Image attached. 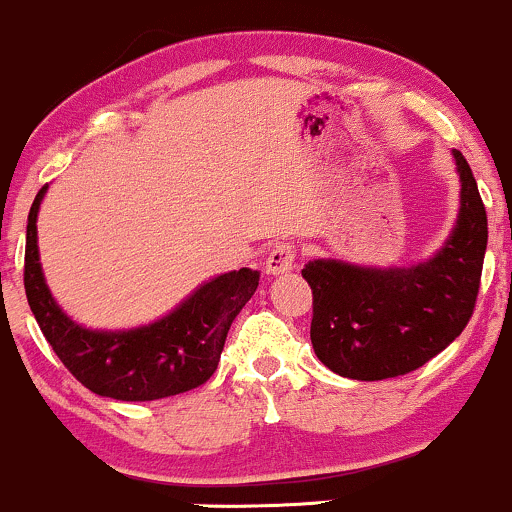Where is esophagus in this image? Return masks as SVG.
Masks as SVG:
<instances>
[{"mask_svg":"<svg viewBox=\"0 0 512 512\" xmlns=\"http://www.w3.org/2000/svg\"><path fill=\"white\" fill-rule=\"evenodd\" d=\"M293 260H296V255H293V245L291 243H276L272 252L267 255V264H264V269H267V274H286L293 269Z\"/></svg>","mask_w":512,"mask_h":512,"instance_id":"esophagus-1","label":"esophagus"}]
</instances>
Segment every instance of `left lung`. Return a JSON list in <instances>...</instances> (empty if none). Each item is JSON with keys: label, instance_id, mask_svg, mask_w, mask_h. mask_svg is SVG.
Here are the masks:
<instances>
[{"label": "left lung", "instance_id": "obj_1", "mask_svg": "<svg viewBox=\"0 0 512 512\" xmlns=\"http://www.w3.org/2000/svg\"><path fill=\"white\" fill-rule=\"evenodd\" d=\"M460 211L448 240L407 267H370L310 260L303 279L313 289L310 342L332 373L385 380L411 373L460 337L477 303L484 267L486 209L460 151Z\"/></svg>", "mask_w": 512, "mask_h": 512}]
</instances>
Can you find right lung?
<instances>
[{"mask_svg": "<svg viewBox=\"0 0 512 512\" xmlns=\"http://www.w3.org/2000/svg\"><path fill=\"white\" fill-rule=\"evenodd\" d=\"M48 185L33 199L26 228V284L40 330L81 385L120 402H151L195 390L214 375L236 315L260 284L257 269H233L199 284L185 301L149 325L91 330L62 310L45 281L38 250V211Z\"/></svg>", "mask_w": 512, "mask_h": 512, "instance_id": "1", "label": "right lung"}]
</instances>
